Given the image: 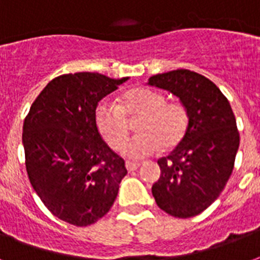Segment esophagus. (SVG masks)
<instances>
[{"mask_svg":"<svg viewBox=\"0 0 260 260\" xmlns=\"http://www.w3.org/2000/svg\"><path fill=\"white\" fill-rule=\"evenodd\" d=\"M125 166H126V169H128V172H134V170L139 169V166H140V164H138V162L126 161L125 162Z\"/></svg>","mask_w":260,"mask_h":260,"instance_id":"obj_1","label":"esophagus"}]
</instances>
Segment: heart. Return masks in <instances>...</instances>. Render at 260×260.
I'll use <instances>...</instances> for the list:
<instances>
[{
	"label": "heart",
	"instance_id": "obj_1",
	"mask_svg": "<svg viewBox=\"0 0 260 260\" xmlns=\"http://www.w3.org/2000/svg\"><path fill=\"white\" fill-rule=\"evenodd\" d=\"M125 116L139 117V134L121 147L128 158H144L162 147H174L183 139L188 126V112L180 101H166L162 92L150 88L128 91L121 105L105 99L95 110L99 134L112 148H118L128 136Z\"/></svg>",
	"mask_w": 260,
	"mask_h": 260
}]
</instances>
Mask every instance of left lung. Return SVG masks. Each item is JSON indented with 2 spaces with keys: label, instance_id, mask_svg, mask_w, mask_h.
Wrapping results in <instances>:
<instances>
[{
  "label": "left lung",
  "instance_id": "left-lung-1",
  "mask_svg": "<svg viewBox=\"0 0 260 260\" xmlns=\"http://www.w3.org/2000/svg\"><path fill=\"white\" fill-rule=\"evenodd\" d=\"M150 86L170 91L188 112L180 143L158 159L161 177L151 188L156 205L177 218L205 211L226 185L240 144L226 96L207 77L188 69L154 75Z\"/></svg>",
  "mask_w": 260,
  "mask_h": 260
}]
</instances>
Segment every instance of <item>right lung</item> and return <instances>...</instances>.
<instances>
[{
	"label": "right lung",
	"instance_id": "right-lung-1",
	"mask_svg": "<svg viewBox=\"0 0 260 260\" xmlns=\"http://www.w3.org/2000/svg\"><path fill=\"white\" fill-rule=\"evenodd\" d=\"M128 80L92 72L53 79L23 124L29 183L54 217L75 226L98 221L116 201L125 162L95 122L98 102Z\"/></svg>",
	"mask_w": 260,
	"mask_h": 260
}]
</instances>
